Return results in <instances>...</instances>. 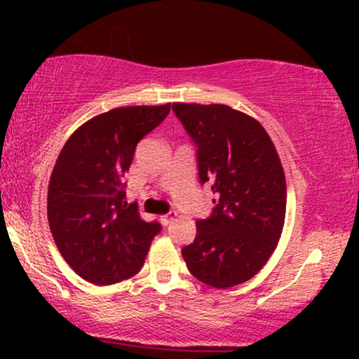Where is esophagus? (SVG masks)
<instances>
[{"instance_id":"obj_1","label":"esophagus","mask_w":359,"mask_h":359,"mask_svg":"<svg viewBox=\"0 0 359 359\" xmlns=\"http://www.w3.org/2000/svg\"><path fill=\"white\" fill-rule=\"evenodd\" d=\"M177 217V212L175 211H170V212H167V214H163V216H160V221L163 222V224H170L172 221H174Z\"/></svg>"}]
</instances>
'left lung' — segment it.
Listing matches in <instances>:
<instances>
[{"label":"left lung","instance_id":"1","mask_svg":"<svg viewBox=\"0 0 359 359\" xmlns=\"http://www.w3.org/2000/svg\"><path fill=\"white\" fill-rule=\"evenodd\" d=\"M196 145L201 184L214 209L196 222L184 246L191 273L214 288L246 282L263 269L283 229L287 184L269 133L257 119L224 104H172Z\"/></svg>","mask_w":359,"mask_h":359}]
</instances>
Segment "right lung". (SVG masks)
Instances as JSON below:
<instances>
[{"instance_id":"right-lung-1","label":"right lung","mask_w":359,"mask_h":359,"mask_svg":"<svg viewBox=\"0 0 359 359\" xmlns=\"http://www.w3.org/2000/svg\"><path fill=\"white\" fill-rule=\"evenodd\" d=\"M170 104L130 106L94 116L62 148L48 184L47 216L57 248L79 277L111 285L138 273L160 222L126 203L135 148L167 118Z\"/></svg>"}]
</instances>
